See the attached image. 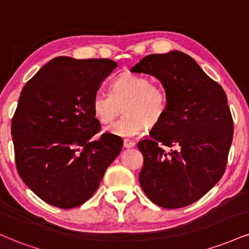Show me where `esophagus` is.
I'll return each mask as SVG.
<instances>
[{
	"instance_id": "1",
	"label": "esophagus",
	"mask_w": 249,
	"mask_h": 249,
	"mask_svg": "<svg viewBox=\"0 0 249 249\" xmlns=\"http://www.w3.org/2000/svg\"><path fill=\"white\" fill-rule=\"evenodd\" d=\"M123 145H124V148H132L136 146V142L126 139V140H124V143H123Z\"/></svg>"
}]
</instances>
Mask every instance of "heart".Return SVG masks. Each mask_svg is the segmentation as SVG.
I'll use <instances>...</instances> for the list:
<instances>
[{
  "instance_id": "obj_1",
  "label": "heart",
  "mask_w": 249,
  "mask_h": 249,
  "mask_svg": "<svg viewBox=\"0 0 249 249\" xmlns=\"http://www.w3.org/2000/svg\"><path fill=\"white\" fill-rule=\"evenodd\" d=\"M124 103L125 116L107 127V132L132 138L161 121L166 113L168 96L162 86L151 82L147 76L125 73L113 81L110 94L97 92L94 96L91 109L98 122L110 124L121 113Z\"/></svg>"
}]
</instances>
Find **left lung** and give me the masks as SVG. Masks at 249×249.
<instances>
[{
    "mask_svg": "<svg viewBox=\"0 0 249 249\" xmlns=\"http://www.w3.org/2000/svg\"><path fill=\"white\" fill-rule=\"evenodd\" d=\"M131 71L155 76L168 96L166 113L149 132L151 139L138 142L143 157L140 185L161 208L193 204L225 173L233 139L225 91L179 51L149 54Z\"/></svg>",
    "mask_w": 249,
    "mask_h": 249,
    "instance_id": "left-lung-1",
    "label": "left lung"
}]
</instances>
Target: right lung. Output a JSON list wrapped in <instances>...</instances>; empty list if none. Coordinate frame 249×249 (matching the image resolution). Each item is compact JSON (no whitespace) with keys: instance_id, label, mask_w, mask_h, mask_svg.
Segmentation results:
<instances>
[{"instance_id":"right-lung-1","label":"right lung","mask_w":249,"mask_h":249,"mask_svg":"<svg viewBox=\"0 0 249 249\" xmlns=\"http://www.w3.org/2000/svg\"><path fill=\"white\" fill-rule=\"evenodd\" d=\"M117 66L58 56L20 92L11 122L15 160L20 178L44 202L60 209L83 204L121 153V137L91 139L101 128L92 98Z\"/></svg>"}]
</instances>
